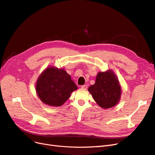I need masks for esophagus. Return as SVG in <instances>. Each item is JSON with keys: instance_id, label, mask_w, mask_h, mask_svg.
Masks as SVG:
<instances>
[{"instance_id": "obj_1", "label": "esophagus", "mask_w": 155, "mask_h": 155, "mask_svg": "<svg viewBox=\"0 0 155 155\" xmlns=\"http://www.w3.org/2000/svg\"><path fill=\"white\" fill-rule=\"evenodd\" d=\"M87 88H88V87H87V85H86V84H84V85H83V86H81V88L82 89L87 90Z\"/></svg>"}]
</instances>
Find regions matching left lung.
Masks as SVG:
<instances>
[{"instance_id":"left-lung-1","label":"left lung","mask_w":155,"mask_h":155,"mask_svg":"<svg viewBox=\"0 0 155 155\" xmlns=\"http://www.w3.org/2000/svg\"><path fill=\"white\" fill-rule=\"evenodd\" d=\"M88 90L96 103L104 109L112 108L118 104L122 94L119 79L111 69L98 72L95 84L90 86Z\"/></svg>"}]
</instances>
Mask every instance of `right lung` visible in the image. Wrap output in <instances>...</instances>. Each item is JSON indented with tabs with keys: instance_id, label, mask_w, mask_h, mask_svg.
<instances>
[{
	"instance_id": "1",
	"label": "right lung",
	"mask_w": 155,
	"mask_h": 155,
	"mask_svg": "<svg viewBox=\"0 0 155 155\" xmlns=\"http://www.w3.org/2000/svg\"><path fill=\"white\" fill-rule=\"evenodd\" d=\"M36 92L42 103L51 106H60L70 97L78 87L64 68L48 67L36 82Z\"/></svg>"
}]
</instances>
